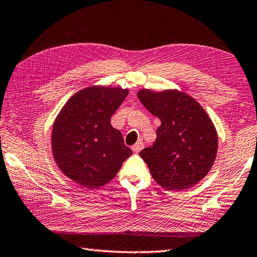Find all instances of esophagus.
<instances>
[{"label":"esophagus","instance_id":"obj_1","mask_svg":"<svg viewBox=\"0 0 257 257\" xmlns=\"http://www.w3.org/2000/svg\"><path fill=\"white\" fill-rule=\"evenodd\" d=\"M143 148H144V143H143V142H137V143L135 144L134 146L132 147L134 153H139V152L142 151Z\"/></svg>","mask_w":257,"mask_h":257}]
</instances>
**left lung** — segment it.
<instances>
[{"label":"left lung","mask_w":257,"mask_h":257,"mask_svg":"<svg viewBox=\"0 0 257 257\" xmlns=\"http://www.w3.org/2000/svg\"><path fill=\"white\" fill-rule=\"evenodd\" d=\"M138 99L161 120L155 143L139 153L154 180L167 190L197 184L211 169L218 148L217 132L206 111L176 90H142Z\"/></svg>","instance_id":"8db88e82"}]
</instances>
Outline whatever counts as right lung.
Listing matches in <instances>:
<instances>
[{
	"mask_svg": "<svg viewBox=\"0 0 257 257\" xmlns=\"http://www.w3.org/2000/svg\"><path fill=\"white\" fill-rule=\"evenodd\" d=\"M128 90L87 87L68 100L53 125L51 148L60 171L85 188H99L118 173L132 155L111 116Z\"/></svg>",
	"mask_w": 257,
	"mask_h": 257,
	"instance_id": "right-lung-1",
	"label": "right lung"
}]
</instances>
